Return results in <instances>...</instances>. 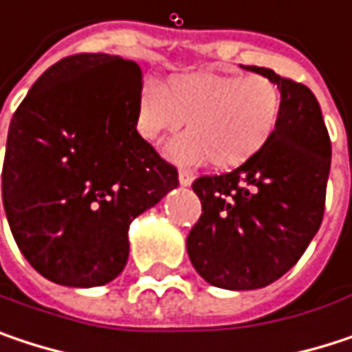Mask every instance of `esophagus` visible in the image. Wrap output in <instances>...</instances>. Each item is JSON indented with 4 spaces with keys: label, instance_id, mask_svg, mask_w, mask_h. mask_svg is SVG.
<instances>
[{
    "label": "esophagus",
    "instance_id": "esophagus-1",
    "mask_svg": "<svg viewBox=\"0 0 352 352\" xmlns=\"http://www.w3.org/2000/svg\"><path fill=\"white\" fill-rule=\"evenodd\" d=\"M193 171H189V169H179V183L181 185H191L193 183Z\"/></svg>",
    "mask_w": 352,
    "mask_h": 352
}]
</instances>
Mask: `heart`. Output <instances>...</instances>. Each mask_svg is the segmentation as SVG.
Segmentation results:
<instances>
[{
    "label": "heart",
    "instance_id": "heart-1",
    "mask_svg": "<svg viewBox=\"0 0 352 352\" xmlns=\"http://www.w3.org/2000/svg\"><path fill=\"white\" fill-rule=\"evenodd\" d=\"M281 113V87L265 75L195 71L173 75L165 85L142 81L134 122L148 142L175 134L187 122L189 134L171 146L177 161L208 159L216 169H234L271 142Z\"/></svg>",
    "mask_w": 352,
    "mask_h": 352
}]
</instances>
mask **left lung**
<instances>
[{
	"mask_svg": "<svg viewBox=\"0 0 352 352\" xmlns=\"http://www.w3.org/2000/svg\"><path fill=\"white\" fill-rule=\"evenodd\" d=\"M243 69L281 87L279 128L245 165L193 181L201 216L187 234L195 271L234 292L265 287L300 261L322 224L332 155L320 106L304 83L265 67Z\"/></svg>",
	"mask_w": 352,
	"mask_h": 352,
	"instance_id": "1",
	"label": "left lung"
}]
</instances>
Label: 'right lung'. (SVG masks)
Instances as JSON below:
<instances>
[{"instance_id": "add662e5", "label": "right lung", "mask_w": 352, "mask_h": 352, "mask_svg": "<svg viewBox=\"0 0 352 352\" xmlns=\"http://www.w3.org/2000/svg\"><path fill=\"white\" fill-rule=\"evenodd\" d=\"M142 71L102 52L46 69L8 132L1 197L16 245L36 271L96 287L128 261V226L179 185L136 130Z\"/></svg>"}]
</instances>
